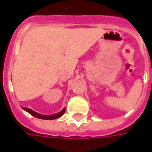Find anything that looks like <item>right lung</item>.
<instances>
[{
	"instance_id": "add662e5",
	"label": "right lung",
	"mask_w": 152,
	"mask_h": 152,
	"mask_svg": "<svg viewBox=\"0 0 152 152\" xmlns=\"http://www.w3.org/2000/svg\"><path fill=\"white\" fill-rule=\"evenodd\" d=\"M22 108L25 110L26 112H28V113H30L31 115H33L35 117L39 118V119H43V120H54V119H57V118L60 117V116H62L63 115V113L65 112V108H63L62 111L58 113H56V114L54 115H41L39 114L37 112H34V111H32L30 108H27V107H22Z\"/></svg>"
}]
</instances>
